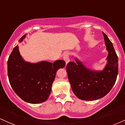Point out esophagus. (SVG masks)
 Returning <instances> with one entry per match:
<instances>
[{"label":"esophagus","instance_id":"esophagus-1","mask_svg":"<svg viewBox=\"0 0 125 125\" xmlns=\"http://www.w3.org/2000/svg\"><path fill=\"white\" fill-rule=\"evenodd\" d=\"M63 58L64 61L66 62V64L68 63L69 62H70V59H69V53H67V52H66V53H64Z\"/></svg>","mask_w":125,"mask_h":125}]
</instances>
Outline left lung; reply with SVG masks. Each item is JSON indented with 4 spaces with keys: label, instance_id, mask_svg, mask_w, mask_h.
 Segmentation results:
<instances>
[{
    "label": "left lung",
    "instance_id": "1",
    "mask_svg": "<svg viewBox=\"0 0 125 125\" xmlns=\"http://www.w3.org/2000/svg\"><path fill=\"white\" fill-rule=\"evenodd\" d=\"M103 34L108 52L107 62L103 70L87 68L77 58L76 62H70L67 64L66 71L72 91L80 100L93 101L101 98L110 91L116 80L118 56L107 35L103 32Z\"/></svg>",
    "mask_w": 125,
    "mask_h": 125
}]
</instances>
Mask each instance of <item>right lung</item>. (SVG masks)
Returning <instances> with one entry per match:
<instances>
[{
  "instance_id": "right-lung-1",
  "label": "right lung",
  "mask_w": 125,
  "mask_h": 125,
  "mask_svg": "<svg viewBox=\"0 0 125 125\" xmlns=\"http://www.w3.org/2000/svg\"><path fill=\"white\" fill-rule=\"evenodd\" d=\"M26 35L20 39V43ZM65 64L63 60L53 63L47 61L28 62L22 58L17 45L7 61L10 84L16 94L24 101L30 104L43 103L50 95L57 70L63 68Z\"/></svg>"
}]
</instances>
